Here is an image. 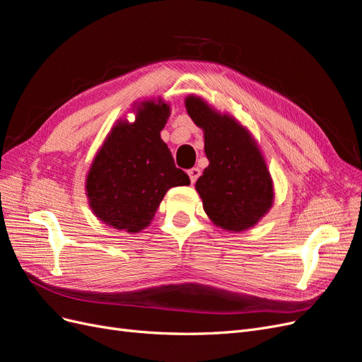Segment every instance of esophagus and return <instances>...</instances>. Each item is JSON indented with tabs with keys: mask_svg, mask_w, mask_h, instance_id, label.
<instances>
[{
	"mask_svg": "<svg viewBox=\"0 0 362 362\" xmlns=\"http://www.w3.org/2000/svg\"><path fill=\"white\" fill-rule=\"evenodd\" d=\"M189 177H190V181H192V184H194L196 182V180H198L199 177H201V169H198V168H192V169H189Z\"/></svg>",
	"mask_w": 362,
	"mask_h": 362,
	"instance_id": "esophagus-1",
	"label": "esophagus"
}]
</instances>
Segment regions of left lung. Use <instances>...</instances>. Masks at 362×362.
Returning a JSON list of instances; mask_svg holds the SVG:
<instances>
[{"mask_svg":"<svg viewBox=\"0 0 362 362\" xmlns=\"http://www.w3.org/2000/svg\"><path fill=\"white\" fill-rule=\"evenodd\" d=\"M185 108L204 129L210 161L196 181L205 213L228 231L254 226L273 202L270 173L254 139L235 119L216 113L201 98L189 96Z\"/></svg>","mask_w":362,"mask_h":362,"instance_id":"left-lung-1","label":"left lung"}]
</instances>
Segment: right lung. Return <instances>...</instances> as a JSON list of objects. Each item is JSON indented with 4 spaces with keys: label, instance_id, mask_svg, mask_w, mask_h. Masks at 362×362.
<instances>
[{
    "label": "right lung",
    "instance_id": "1",
    "mask_svg": "<svg viewBox=\"0 0 362 362\" xmlns=\"http://www.w3.org/2000/svg\"><path fill=\"white\" fill-rule=\"evenodd\" d=\"M169 115L163 101L144 103L136 122H119L98 151L86 190L93 214L108 226L139 233L170 187L190 184L160 137Z\"/></svg>",
    "mask_w": 362,
    "mask_h": 362
}]
</instances>
